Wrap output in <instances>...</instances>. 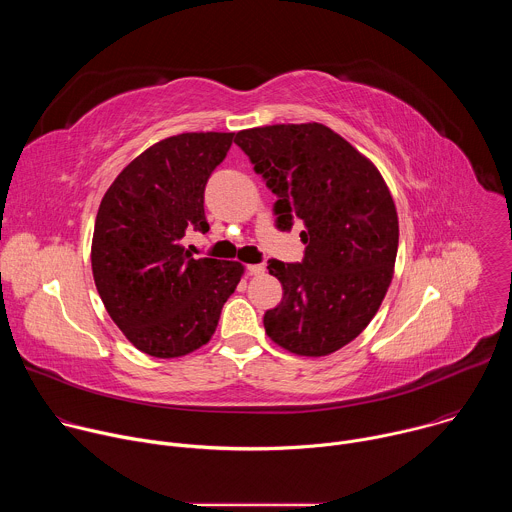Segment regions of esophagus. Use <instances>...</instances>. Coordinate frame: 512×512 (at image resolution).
<instances>
[{
    "instance_id": "esophagus-1",
    "label": "esophagus",
    "mask_w": 512,
    "mask_h": 512,
    "mask_svg": "<svg viewBox=\"0 0 512 512\" xmlns=\"http://www.w3.org/2000/svg\"><path fill=\"white\" fill-rule=\"evenodd\" d=\"M247 271H249V275H261L265 271V265L263 263H253V265H247Z\"/></svg>"
}]
</instances>
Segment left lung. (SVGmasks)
<instances>
[{
  "mask_svg": "<svg viewBox=\"0 0 512 512\" xmlns=\"http://www.w3.org/2000/svg\"><path fill=\"white\" fill-rule=\"evenodd\" d=\"M235 143L277 196L275 227L300 233V263L269 259L283 298L263 326L281 348L326 356L369 326L389 283L399 221L379 170L322 123L267 125L239 131Z\"/></svg>",
  "mask_w": 512,
  "mask_h": 512,
  "instance_id": "8db88e82",
  "label": "left lung"
}]
</instances>
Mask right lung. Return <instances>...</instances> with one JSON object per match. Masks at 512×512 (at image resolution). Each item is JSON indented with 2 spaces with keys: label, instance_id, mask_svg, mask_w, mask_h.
Instances as JSON below:
<instances>
[{
  "label": "right lung",
  "instance_id": "right-lung-1",
  "mask_svg": "<svg viewBox=\"0 0 512 512\" xmlns=\"http://www.w3.org/2000/svg\"><path fill=\"white\" fill-rule=\"evenodd\" d=\"M235 133H180L137 156L105 192L93 233V277L119 330L156 358L210 340L243 275L237 261L194 259L182 239L208 233L204 188Z\"/></svg>",
  "mask_w": 512,
  "mask_h": 512
}]
</instances>
